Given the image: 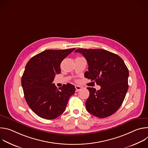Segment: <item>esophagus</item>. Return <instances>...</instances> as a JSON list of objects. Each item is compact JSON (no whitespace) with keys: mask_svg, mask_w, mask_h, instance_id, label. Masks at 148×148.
Segmentation results:
<instances>
[{"mask_svg":"<svg viewBox=\"0 0 148 148\" xmlns=\"http://www.w3.org/2000/svg\"><path fill=\"white\" fill-rule=\"evenodd\" d=\"M75 89H76L75 91H76V92H78L79 90H81L82 89V87H80V86H75Z\"/></svg>","mask_w":148,"mask_h":148,"instance_id":"1","label":"esophagus"}]
</instances>
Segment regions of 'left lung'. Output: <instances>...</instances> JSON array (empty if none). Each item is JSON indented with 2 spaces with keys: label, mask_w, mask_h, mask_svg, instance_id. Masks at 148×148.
I'll use <instances>...</instances> for the list:
<instances>
[{
  "label": "left lung",
  "mask_w": 148,
  "mask_h": 148,
  "mask_svg": "<svg viewBox=\"0 0 148 148\" xmlns=\"http://www.w3.org/2000/svg\"><path fill=\"white\" fill-rule=\"evenodd\" d=\"M74 52L87 60L88 71L84 77L101 87L98 91L87 87V111L99 118L112 115L121 106L128 89L129 71L124 61L117 54L103 49H78Z\"/></svg>",
  "instance_id": "left-lung-1"
}]
</instances>
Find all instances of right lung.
Listing matches in <instances>:
<instances>
[{
    "label": "right lung",
    "instance_id": "obj_1",
    "mask_svg": "<svg viewBox=\"0 0 148 148\" xmlns=\"http://www.w3.org/2000/svg\"><path fill=\"white\" fill-rule=\"evenodd\" d=\"M75 49L47 50L32 57L22 77L25 99L38 116L53 119L66 110L69 98L75 91L71 84L57 88L53 81L61 73L60 64Z\"/></svg>",
    "mask_w": 148,
    "mask_h": 148
}]
</instances>
